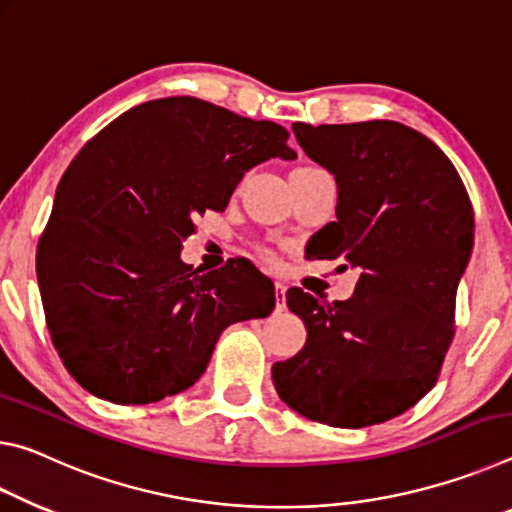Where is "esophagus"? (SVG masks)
I'll return each mask as SVG.
<instances>
[{
  "label": "esophagus",
  "instance_id": "esophagus-1",
  "mask_svg": "<svg viewBox=\"0 0 512 512\" xmlns=\"http://www.w3.org/2000/svg\"><path fill=\"white\" fill-rule=\"evenodd\" d=\"M286 290H288V286L283 281H276L274 283V295H276V311H283V308H286Z\"/></svg>",
  "mask_w": 512,
  "mask_h": 512
}]
</instances>
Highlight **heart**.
I'll return each mask as SVG.
<instances>
[{
  "instance_id": "1",
  "label": "heart",
  "mask_w": 512,
  "mask_h": 512,
  "mask_svg": "<svg viewBox=\"0 0 512 512\" xmlns=\"http://www.w3.org/2000/svg\"><path fill=\"white\" fill-rule=\"evenodd\" d=\"M311 172H320V170H317V167H297V170H292V174H311Z\"/></svg>"
}]
</instances>
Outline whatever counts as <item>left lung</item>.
Returning <instances> with one entry per match:
<instances>
[{
	"instance_id": "obj_1",
	"label": "left lung",
	"mask_w": 512,
	"mask_h": 512,
	"mask_svg": "<svg viewBox=\"0 0 512 512\" xmlns=\"http://www.w3.org/2000/svg\"><path fill=\"white\" fill-rule=\"evenodd\" d=\"M292 131L338 186V220L311 238V256L363 272L333 304L288 290L306 345L272 365V381L308 420L363 429L406 413L438 381L474 249L472 201L445 152L401 122Z\"/></svg>"
}]
</instances>
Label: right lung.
Listing matches in <instances>:
<instances>
[{"mask_svg":"<svg viewBox=\"0 0 512 512\" xmlns=\"http://www.w3.org/2000/svg\"><path fill=\"white\" fill-rule=\"evenodd\" d=\"M290 133L197 97L133 106L74 156L38 242L52 342L81 388L122 406L199 381L226 326L267 317L274 286L245 258L181 261L195 217L224 211L251 167L295 161Z\"/></svg>","mask_w":512,"mask_h":512,"instance_id":"right-lung-1","label":"right lung"}]
</instances>
